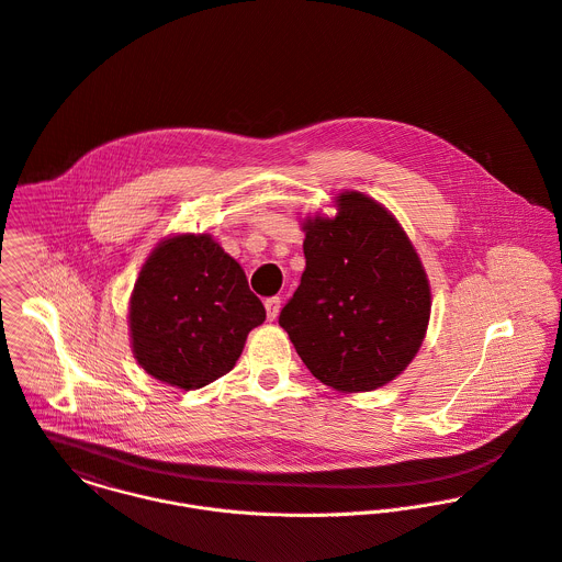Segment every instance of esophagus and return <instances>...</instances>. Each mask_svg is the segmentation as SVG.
<instances>
[{
  "label": "esophagus",
  "mask_w": 562,
  "mask_h": 562,
  "mask_svg": "<svg viewBox=\"0 0 562 562\" xmlns=\"http://www.w3.org/2000/svg\"><path fill=\"white\" fill-rule=\"evenodd\" d=\"M266 314H268V321H274L281 312V299L279 296H272V299H266Z\"/></svg>",
  "instance_id": "1"
}]
</instances>
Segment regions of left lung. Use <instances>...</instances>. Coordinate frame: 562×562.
Segmentation results:
<instances>
[{"label": "left lung", "mask_w": 562, "mask_h": 562, "mask_svg": "<svg viewBox=\"0 0 562 562\" xmlns=\"http://www.w3.org/2000/svg\"><path fill=\"white\" fill-rule=\"evenodd\" d=\"M303 224L305 272L279 314L310 373L340 392L385 385L418 353L431 312L423 263L394 215L360 191Z\"/></svg>", "instance_id": "1"}]
</instances>
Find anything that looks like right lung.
<instances>
[{
    "instance_id": "obj_1",
    "label": "right lung",
    "mask_w": 562,
    "mask_h": 562,
    "mask_svg": "<svg viewBox=\"0 0 562 562\" xmlns=\"http://www.w3.org/2000/svg\"><path fill=\"white\" fill-rule=\"evenodd\" d=\"M263 321L241 266L206 233L164 239L146 259L128 310L139 367L183 390L228 373Z\"/></svg>"
}]
</instances>
